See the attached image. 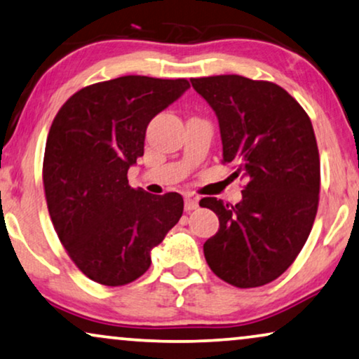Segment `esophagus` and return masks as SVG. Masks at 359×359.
<instances>
[{
  "label": "esophagus",
  "instance_id": "esophagus-1",
  "mask_svg": "<svg viewBox=\"0 0 359 359\" xmlns=\"http://www.w3.org/2000/svg\"><path fill=\"white\" fill-rule=\"evenodd\" d=\"M198 198H193V196H188V198L184 199V209L186 210H194L198 208Z\"/></svg>",
  "mask_w": 359,
  "mask_h": 359
}]
</instances>
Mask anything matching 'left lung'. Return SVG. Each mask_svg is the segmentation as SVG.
I'll use <instances>...</instances> for the list:
<instances>
[{"label":"left lung","mask_w":359,"mask_h":359,"mask_svg":"<svg viewBox=\"0 0 359 359\" xmlns=\"http://www.w3.org/2000/svg\"><path fill=\"white\" fill-rule=\"evenodd\" d=\"M191 85L217 116L224 163L245 181L235 205L201 199L219 217L205 262L232 286H263L291 266L316 220L320 160L312 122L274 83L220 75Z\"/></svg>","instance_id":"1"}]
</instances>
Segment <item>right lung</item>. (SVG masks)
Here are the masks:
<instances>
[{
    "label": "right lung",
    "instance_id": "add662e5",
    "mask_svg": "<svg viewBox=\"0 0 359 359\" xmlns=\"http://www.w3.org/2000/svg\"><path fill=\"white\" fill-rule=\"evenodd\" d=\"M188 80L129 75L75 93L57 112L43 156V189L55 232L93 281L124 286L151 263V250L178 224L183 198L129 186L154 117Z\"/></svg>",
    "mask_w": 359,
    "mask_h": 359
}]
</instances>
